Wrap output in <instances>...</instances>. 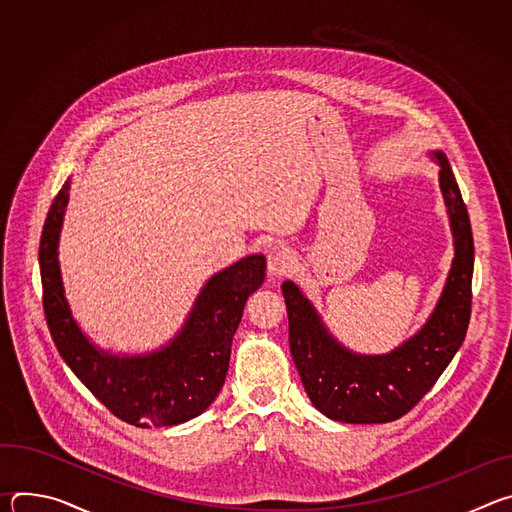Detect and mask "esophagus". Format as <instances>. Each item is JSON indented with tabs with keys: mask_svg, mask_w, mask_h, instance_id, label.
<instances>
[{
	"mask_svg": "<svg viewBox=\"0 0 512 512\" xmlns=\"http://www.w3.org/2000/svg\"><path fill=\"white\" fill-rule=\"evenodd\" d=\"M291 267H294V253L285 245H273L267 253V271L271 277L285 275Z\"/></svg>",
	"mask_w": 512,
	"mask_h": 512,
	"instance_id": "esophagus-1",
	"label": "esophagus"
}]
</instances>
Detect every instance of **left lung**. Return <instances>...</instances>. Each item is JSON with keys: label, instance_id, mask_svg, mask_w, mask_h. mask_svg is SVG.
Segmentation results:
<instances>
[{"label": "left lung", "instance_id": "8db88e82", "mask_svg": "<svg viewBox=\"0 0 512 512\" xmlns=\"http://www.w3.org/2000/svg\"><path fill=\"white\" fill-rule=\"evenodd\" d=\"M440 188L454 235V261L440 300L417 334L389 354H356L326 328L294 281L281 291L289 320V350L314 407L334 421L387 423L411 411L462 346L472 308L474 239L470 216L444 152Z\"/></svg>", "mask_w": 512, "mask_h": 512}]
</instances>
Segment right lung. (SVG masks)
Listing matches in <instances>:
<instances>
[{
  "label": "right lung",
  "instance_id": "right-lung-1",
  "mask_svg": "<svg viewBox=\"0 0 512 512\" xmlns=\"http://www.w3.org/2000/svg\"><path fill=\"white\" fill-rule=\"evenodd\" d=\"M70 180L56 194L40 237V277L50 336L81 383L119 419L137 427L184 423L223 389L243 308L265 279V257L249 255L212 275L182 326L160 350L135 356L95 346L64 298L58 241Z\"/></svg>",
  "mask_w": 512,
  "mask_h": 512
}]
</instances>
